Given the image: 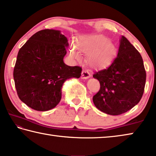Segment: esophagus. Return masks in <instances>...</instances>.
Instances as JSON below:
<instances>
[{"label": "esophagus", "mask_w": 156, "mask_h": 156, "mask_svg": "<svg viewBox=\"0 0 156 156\" xmlns=\"http://www.w3.org/2000/svg\"><path fill=\"white\" fill-rule=\"evenodd\" d=\"M91 77V74L90 73L88 72L87 71H83L82 72V74H81V78L82 79H88Z\"/></svg>", "instance_id": "esophagus-1"}]
</instances>
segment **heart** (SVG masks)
<instances>
[{"label":"heart","mask_w":156,"mask_h":156,"mask_svg":"<svg viewBox=\"0 0 156 156\" xmlns=\"http://www.w3.org/2000/svg\"><path fill=\"white\" fill-rule=\"evenodd\" d=\"M87 55L86 61L94 69H102L109 65L116 54L115 44L101 35L82 36L76 41V46L69 47V55L73 59L80 60V54Z\"/></svg>","instance_id":"1"}]
</instances>
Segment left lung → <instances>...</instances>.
I'll return each instance as SVG.
<instances>
[{"label":"left lung","instance_id":"obj_1","mask_svg":"<svg viewBox=\"0 0 156 156\" xmlns=\"http://www.w3.org/2000/svg\"><path fill=\"white\" fill-rule=\"evenodd\" d=\"M93 77L100 84L99 91L93 97L95 106L107 114L118 115L140 102L146 72L140 54L122 36L117 57L109 67L95 72Z\"/></svg>","mask_w":156,"mask_h":156}]
</instances>
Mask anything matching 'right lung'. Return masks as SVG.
I'll use <instances>...</instances> for the list:
<instances>
[{
    "label": "right lung",
    "instance_id": "add662e5",
    "mask_svg": "<svg viewBox=\"0 0 156 156\" xmlns=\"http://www.w3.org/2000/svg\"><path fill=\"white\" fill-rule=\"evenodd\" d=\"M67 37L56 30L39 31L18 53L14 79L18 96L31 109L45 112L59 103L67 79L79 78L82 69L64 62Z\"/></svg>",
    "mask_w": 156,
    "mask_h": 156
}]
</instances>
